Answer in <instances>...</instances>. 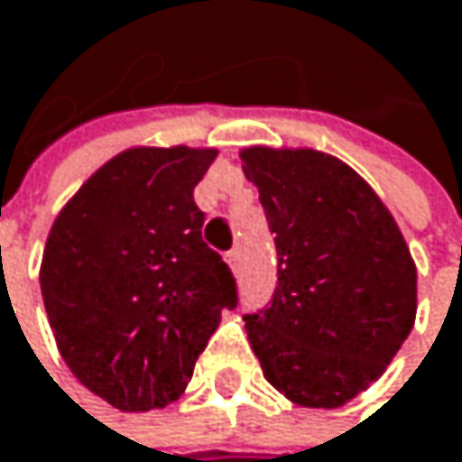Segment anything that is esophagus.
<instances>
[{
  "label": "esophagus",
  "mask_w": 462,
  "mask_h": 462,
  "mask_svg": "<svg viewBox=\"0 0 462 462\" xmlns=\"http://www.w3.org/2000/svg\"><path fill=\"white\" fill-rule=\"evenodd\" d=\"M226 263H228L231 269H239V247H234V250L226 253Z\"/></svg>",
  "instance_id": "34e87169"
}]
</instances>
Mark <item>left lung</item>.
<instances>
[{"instance_id": "left-lung-1", "label": "left lung", "mask_w": 462, "mask_h": 462, "mask_svg": "<svg viewBox=\"0 0 462 462\" xmlns=\"http://www.w3.org/2000/svg\"><path fill=\"white\" fill-rule=\"evenodd\" d=\"M277 234L280 282L245 328L291 403L339 409L368 390L417 318V266L376 190L312 147L239 150Z\"/></svg>"}]
</instances>
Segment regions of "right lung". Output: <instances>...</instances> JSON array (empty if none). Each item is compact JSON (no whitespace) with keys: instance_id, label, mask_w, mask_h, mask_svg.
Segmentation results:
<instances>
[{"instance_id":"1","label":"right lung","mask_w":462,"mask_h":462,"mask_svg":"<svg viewBox=\"0 0 462 462\" xmlns=\"http://www.w3.org/2000/svg\"><path fill=\"white\" fill-rule=\"evenodd\" d=\"M217 147L136 144L99 166L56 215L42 301L69 371L120 411L180 398L196 357L236 307V285L201 242L193 188Z\"/></svg>"}]
</instances>
